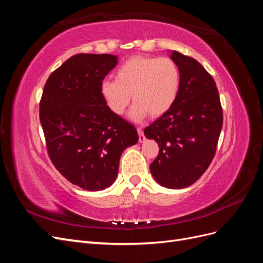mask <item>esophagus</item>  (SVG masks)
<instances>
[{
  "label": "esophagus",
  "mask_w": 263,
  "mask_h": 263,
  "mask_svg": "<svg viewBox=\"0 0 263 263\" xmlns=\"http://www.w3.org/2000/svg\"><path fill=\"white\" fill-rule=\"evenodd\" d=\"M137 132H138V135H139V141H140V142H144V141H145L144 130H142L141 127H138V128H137Z\"/></svg>",
  "instance_id": "obj_1"
}]
</instances>
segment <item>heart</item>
Returning a JSON list of instances; mask_svg holds the SVG:
<instances>
[{
	"mask_svg": "<svg viewBox=\"0 0 263 263\" xmlns=\"http://www.w3.org/2000/svg\"><path fill=\"white\" fill-rule=\"evenodd\" d=\"M114 78L102 82L101 97L115 115L124 114L133 98L129 118L135 123L168 113L180 90L179 68L169 58L135 55L117 68Z\"/></svg>",
	"mask_w": 263,
	"mask_h": 263,
	"instance_id": "1",
	"label": "heart"
}]
</instances>
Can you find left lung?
Segmentation results:
<instances>
[{
    "instance_id": "1",
    "label": "left lung",
    "mask_w": 263,
    "mask_h": 263,
    "mask_svg": "<svg viewBox=\"0 0 263 263\" xmlns=\"http://www.w3.org/2000/svg\"><path fill=\"white\" fill-rule=\"evenodd\" d=\"M180 71V90L168 113L145 128L159 145L150 164L155 180L166 189L192 185L211 164L222 126L216 84L200 62L169 51Z\"/></svg>"
}]
</instances>
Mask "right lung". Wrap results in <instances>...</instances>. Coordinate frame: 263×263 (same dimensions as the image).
I'll return each mask as SVG.
<instances>
[{"mask_svg":"<svg viewBox=\"0 0 263 263\" xmlns=\"http://www.w3.org/2000/svg\"><path fill=\"white\" fill-rule=\"evenodd\" d=\"M114 54L79 53L50 74L39 117L53 165L74 185L102 191L115 182L123 151L138 142L135 127L113 114L101 97Z\"/></svg>","mask_w":263,"mask_h":263,"instance_id":"obj_1","label":"right lung"}]
</instances>
